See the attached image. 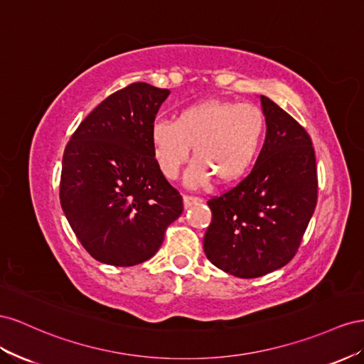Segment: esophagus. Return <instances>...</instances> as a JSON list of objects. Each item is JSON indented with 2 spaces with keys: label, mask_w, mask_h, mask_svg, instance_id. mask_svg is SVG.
Returning a JSON list of instances; mask_svg holds the SVG:
<instances>
[{
  "label": "esophagus",
  "mask_w": 364,
  "mask_h": 364,
  "mask_svg": "<svg viewBox=\"0 0 364 364\" xmlns=\"http://www.w3.org/2000/svg\"><path fill=\"white\" fill-rule=\"evenodd\" d=\"M203 200L198 198V196H192V195H184L183 196V203H184V207L188 209V207H191L192 204H196V203H201Z\"/></svg>",
  "instance_id": "1"
}]
</instances>
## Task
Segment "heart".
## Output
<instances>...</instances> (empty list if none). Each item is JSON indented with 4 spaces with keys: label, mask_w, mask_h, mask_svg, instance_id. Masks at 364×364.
Listing matches in <instances>:
<instances>
[{
    "label": "heart",
    "mask_w": 364,
    "mask_h": 364,
    "mask_svg": "<svg viewBox=\"0 0 364 364\" xmlns=\"http://www.w3.org/2000/svg\"><path fill=\"white\" fill-rule=\"evenodd\" d=\"M265 136L264 112L250 103L203 100L176 111L173 120L152 127L154 157L166 178L175 180L193 146L196 159L186 176L201 188L212 176L227 184L240 180L253 166Z\"/></svg>",
    "instance_id": "b5f03b06"
}]
</instances>
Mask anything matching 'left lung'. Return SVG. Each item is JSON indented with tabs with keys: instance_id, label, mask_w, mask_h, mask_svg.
Masks as SVG:
<instances>
[{
	"instance_id": "left-lung-1",
	"label": "left lung",
	"mask_w": 364,
	"mask_h": 364,
	"mask_svg": "<svg viewBox=\"0 0 364 364\" xmlns=\"http://www.w3.org/2000/svg\"><path fill=\"white\" fill-rule=\"evenodd\" d=\"M267 123L255 168L230 189L207 201L212 223L204 253L223 272L261 277L294 257L317 204L316 154L308 132L261 96Z\"/></svg>"
}]
</instances>
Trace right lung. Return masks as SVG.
I'll use <instances>...</instances> for the list:
<instances>
[{
    "mask_svg": "<svg viewBox=\"0 0 364 364\" xmlns=\"http://www.w3.org/2000/svg\"><path fill=\"white\" fill-rule=\"evenodd\" d=\"M169 90L144 82L92 109L62 159L60 205L73 232L99 262L132 267L159 252L183 198L154 157L151 131Z\"/></svg>",
    "mask_w": 364,
    "mask_h": 364,
    "instance_id": "right-lung-1",
    "label": "right lung"
}]
</instances>
